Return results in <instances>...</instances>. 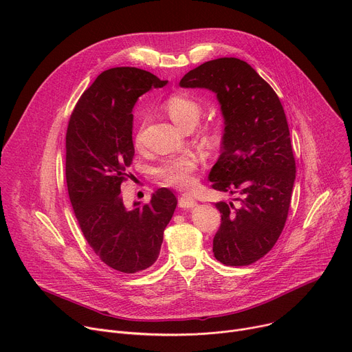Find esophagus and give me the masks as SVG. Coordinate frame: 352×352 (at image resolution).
I'll return each instance as SVG.
<instances>
[{
    "label": "esophagus",
    "instance_id": "esophagus-1",
    "mask_svg": "<svg viewBox=\"0 0 352 352\" xmlns=\"http://www.w3.org/2000/svg\"><path fill=\"white\" fill-rule=\"evenodd\" d=\"M178 205H179V208H186V209H188V208H194L197 205V201L191 195L184 194V195L179 197Z\"/></svg>",
    "mask_w": 352,
    "mask_h": 352
}]
</instances>
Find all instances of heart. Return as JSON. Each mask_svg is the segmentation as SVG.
I'll use <instances>...</instances> for the list:
<instances>
[{
	"label": "heart",
	"instance_id": "b5f03b06",
	"mask_svg": "<svg viewBox=\"0 0 352 352\" xmlns=\"http://www.w3.org/2000/svg\"><path fill=\"white\" fill-rule=\"evenodd\" d=\"M171 120L179 127L197 123L201 114V103L186 93H174L164 103ZM140 133L135 135V143H140ZM197 170V158L194 155H181L164 161L155 170L157 177L167 185L188 188L194 185V171Z\"/></svg>",
	"mask_w": 352,
	"mask_h": 352
}]
</instances>
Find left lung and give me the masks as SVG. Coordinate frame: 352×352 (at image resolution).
Instances as JSON below:
<instances>
[{"instance_id":"left-lung-1","label":"left lung","mask_w":352,"mask_h":352,"mask_svg":"<svg viewBox=\"0 0 352 352\" xmlns=\"http://www.w3.org/2000/svg\"><path fill=\"white\" fill-rule=\"evenodd\" d=\"M181 87L214 91L223 116L222 153L209 173L212 188L239 192L241 206L217 202L221 226L214 254L226 266L259 261L277 242L296 179L290 131L276 91L238 58H219L190 70Z\"/></svg>"}]
</instances>
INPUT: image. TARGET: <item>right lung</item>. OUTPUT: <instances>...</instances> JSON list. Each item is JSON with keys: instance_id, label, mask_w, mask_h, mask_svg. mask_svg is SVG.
I'll use <instances>...</instances> for the list:
<instances>
[{"instance_id": "1", "label": "right lung", "mask_w": 352, "mask_h": 352, "mask_svg": "<svg viewBox=\"0 0 352 352\" xmlns=\"http://www.w3.org/2000/svg\"><path fill=\"white\" fill-rule=\"evenodd\" d=\"M166 85L143 69H107L85 90L67 126L66 184L75 217L93 252L122 273L146 270L158 259L177 206L167 188L131 209L120 194L122 182L133 177V107L150 89Z\"/></svg>"}]
</instances>
